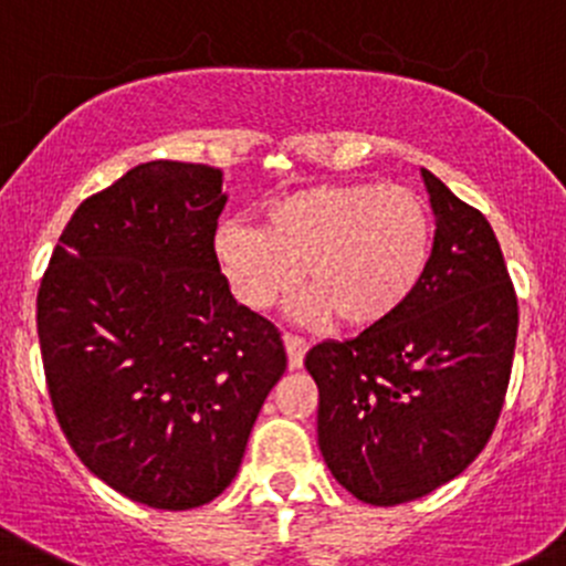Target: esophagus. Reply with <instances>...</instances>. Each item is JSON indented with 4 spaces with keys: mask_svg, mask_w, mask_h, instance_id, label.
Here are the masks:
<instances>
[{
    "mask_svg": "<svg viewBox=\"0 0 566 566\" xmlns=\"http://www.w3.org/2000/svg\"><path fill=\"white\" fill-rule=\"evenodd\" d=\"M284 350H287V364L290 369H301V364H304V356L306 350H310V345H306V339H301V336H293V334H284Z\"/></svg>",
    "mask_w": 566,
    "mask_h": 566,
    "instance_id": "obj_1",
    "label": "esophagus"
}]
</instances>
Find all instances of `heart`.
<instances>
[{"label": "heart", "mask_w": 566, "mask_h": 566, "mask_svg": "<svg viewBox=\"0 0 566 566\" xmlns=\"http://www.w3.org/2000/svg\"><path fill=\"white\" fill-rule=\"evenodd\" d=\"M432 216L402 186L325 182L268 202L260 230L224 224L216 262L238 304L268 310L304 279L301 323L339 317L347 328L386 323L413 298L432 260Z\"/></svg>", "instance_id": "1"}]
</instances>
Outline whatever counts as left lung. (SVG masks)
Masks as SVG:
<instances>
[{"mask_svg":"<svg viewBox=\"0 0 566 566\" xmlns=\"http://www.w3.org/2000/svg\"><path fill=\"white\" fill-rule=\"evenodd\" d=\"M432 260L391 319L306 353L317 443L336 482L373 506L460 476L493 436L510 386L517 298L493 227L421 169Z\"/></svg>","mask_w":566,"mask_h":566,"instance_id":"1","label":"left lung"}]
</instances>
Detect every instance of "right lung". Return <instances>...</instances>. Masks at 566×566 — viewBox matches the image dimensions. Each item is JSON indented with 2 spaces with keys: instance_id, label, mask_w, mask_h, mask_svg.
I'll return each mask as SVG.
<instances>
[{
  "instance_id": "right-lung-1",
  "label": "right lung",
  "mask_w": 566,
  "mask_h": 566,
  "mask_svg": "<svg viewBox=\"0 0 566 566\" xmlns=\"http://www.w3.org/2000/svg\"><path fill=\"white\" fill-rule=\"evenodd\" d=\"M224 172L147 161L78 205L38 293L51 405L78 460L153 510L224 493L282 336L238 304L216 262Z\"/></svg>"
}]
</instances>
